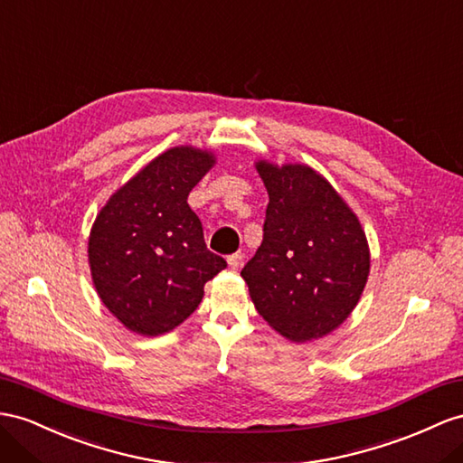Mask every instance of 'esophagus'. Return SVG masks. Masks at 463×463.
I'll return each mask as SVG.
<instances>
[{
    "mask_svg": "<svg viewBox=\"0 0 463 463\" xmlns=\"http://www.w3.org/2000/svg\"><path fill=\"white\" fill-rule=\"evenodd\" d=\"M242 254H231L229 258H227V262H229V268L231 269H239L241 268V264H242Z\"/></svg>",
    "mask_w": 463,
    "mask_h": 463,
    "instance_id": "1",
    "label": "esophagus"
}]
</instances>
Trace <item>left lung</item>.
Here are the masks:
<instances>
[{
  "instance_id": "obj_1",
  "label": "left lung",
  "mask_w": 463,
  "mask_h": 463,
  "mask_svg": "<svg viewBox=\"0 0 463 463\" xmlns=\"http://www.w3.org/2000/svg\"><path fill=\"white\" fill-rule=\"evenodd\" d=\"M256 170L269 203L264 241L241 276L256 311L293 342L333 333L358 305L370 276V248L358 217L309 165Z\"/></svg>"
}]
</instances>
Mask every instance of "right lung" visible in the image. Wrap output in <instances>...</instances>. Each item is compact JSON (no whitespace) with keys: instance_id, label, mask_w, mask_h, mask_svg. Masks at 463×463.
<instances>
[{"instance_id":"obj_1","label":"right lung","mask_w":463,"mask_h":463,"mask_svg":"<svg viewBox=\"0 0 463 463\" xmlns=\"http://www.w3.org/2000/svg\"><path fill=\"white\" fill-rule=\"evenodd\" d=\"M215 164L194 146H175L146 164L109 197L93 222L88 256L103 305L128 330L170 333L203 299L227 262L207 250L187 195Z\"/></svg>"}]
</instances>
